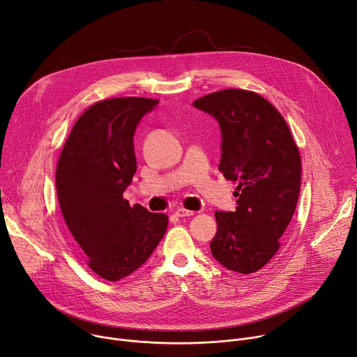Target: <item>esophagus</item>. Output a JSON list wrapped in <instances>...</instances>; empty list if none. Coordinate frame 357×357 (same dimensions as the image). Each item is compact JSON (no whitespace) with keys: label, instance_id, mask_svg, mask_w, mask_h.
I'll use <instances>...</instances> for the list:
<instances>
[{"label":"esophagus","instance_id":"esophagus-1","mask_svg":"<svg viewBox=\"0 0 357 357\" xmlns=\"http://www.w3.org/2000/svg\"><path fill=\"white\" fill-rule=\"evenodd\" d=\"M194 211H188V209H185V208H178L176 211H175V215L176 217H179V218H183V217H192L194 215Z\"/></svg>","mask_w":357,"mask_h":357}]
</instances>
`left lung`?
Segmentation results:
<instances>
[{"mask_svg": "<svg viewBox=\"0 0 357 357\" xmlns=\"http://www.w3.org/2000/svg\"><path fill=\"white\" fill-rule=\"evenodd\" d=\"M192 105L218 122V168L238 183L235 211L215 212L212 257L231 271L255 273L278 251V240L296 211L301 181L298 149L280 112L254 91L227 89Z\"/></svg>", "mask_w": 357, "mask_h": 357, "instance_id": "1", "label": "left lung"}]
</instances>
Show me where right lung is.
<instances>
[{"label":"right lung","mask_w":357,"mask_h":357,"mask_svg":"<svg viewBox=\"0 0 357 357\" xmlns=\"http://www.w3.org/2000/svg\"><path fill=\"white\" fill-rule=\"evenodd\" d=\"M145 98H116L90 106L61 151L56 186L64 221L89 267L109 281L136 271L168 227L165 213L123 199L136 172L133 136L158 106Z\"/></svg>","instance_id":"right-lung-1"}]
</instances>
